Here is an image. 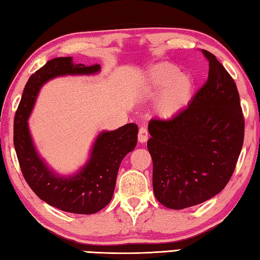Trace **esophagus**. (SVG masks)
<instances>
[{
  "mask_svg": "<svg viewBox=\"0 0 260 260\" xmlns=\"http://www.w3.org/2000/svg\"><path fill=\"white\" fill-rule=\"evenodd\" d=\"M148 139V131L146 127H140L139 134H138V140L140 143H145Z\"/></svg>",
  "mask_w": 260,
  "mask_h": 260,
  "instance_id": "obj_1",
  "label": "esophagus"
}]
</instances>
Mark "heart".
<instances>
[{"label": "heart", "mask_w": 260, "mask_h": 260, "mask_svg": "<svg viewBox=\"0 0 260 260\" xmlns=\"http://www.w3.org/2000/svg\"><path fill=\"white\" fill-rule=\"evenodd\" d=\"M139 91L144 97L157 95L154 112L162 120H171L187 108L195 94V81L189 74H181L179 67L161 62L149 67Z\"/></svg>", "instance_id": "obj_1"}]
</instances>
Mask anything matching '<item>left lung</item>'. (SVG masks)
Here are the masks:
<instances>
[{
	"label": "left lung",
	"instance_id": "obj_1",
	"mask_svg": "<svg viewBox=\"0 0 260 260\" xmlns=\"http://www.w3.org/2000/svg\"><path fill=\"white\" fill-rule=\"evenodd\" d=\"M209 75L189 106L171 120L148 123L153 189L163 206L181 210L220 193L242 149L244 118L234 80L203 50Z\"/></svg>",
	"mask_w": 260,
	"mask_h": 260
}]
</instances>
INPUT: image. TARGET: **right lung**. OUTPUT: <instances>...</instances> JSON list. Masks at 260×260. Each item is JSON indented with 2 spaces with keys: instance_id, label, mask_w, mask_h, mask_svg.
<instances>
[{
  "instance_id": "right-lung-1",
  "label": "right lung",
  "mask_w": 260,
  "mask_h": 260,
  "mask_svg": "<svg viewBox=\"0 0 260 260\" xmlns=\"http://www.w3.org/2000/svg\"><path fill=\"white\" fill-rule=\"evenodd\" d=\"M99 72L100 65L74 63L72 57L49 60L26 83L13 124V145L29 187L49 206L80 215L98 212L111 202L121 162L137 145L138 126L127 123L116 130L102 131L91 146L85 165L74 174L63 176L51 169L36 151L28 118L41 88L50 80L67 75H94Z\"/></svg>"
}]
</instances>
